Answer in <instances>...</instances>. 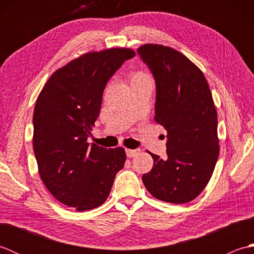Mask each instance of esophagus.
Instances as JSON below:
<instances>
[{"instance_id":"1","label":"esophagus","mask_w":254,"mask_h":254,"mask_svg":"<svg viewBox=\"0 0 254 254\" xmlns=\"http://www.w3.org/2000/svg\"><path fill=\"white\" fill-rule=\"evenodd\" d=\"M139 153H141V150L139 149H127V157L130 158L135 157V156H137Z\"/></svg>"}]
</instances>
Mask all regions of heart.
Listing matches in <instances>:
<instances>
[{"label":"heart","mask_w":254,"mask_h":254,"mask_svg":"<svg viewBox=\"0 0 254 254\" xmlns=\"http://www.w3.org/2000/svg\"><path fill=\"white\" fill-rule=\"evenodd\" d=\"M143 82H152L149 74L147 72L143 71V69H138V71H134L131 75V84H137Z\"/></svg>","instance_id":"obj_1"}]
</instances>
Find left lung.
<instances>
[{"label": "left lung", "instance_id": "obj_1", "mask_svg": "<svg viewBox=\"0 0 254 254\" xmlns=\"http://www.w3.org/2000/svg\"><path fill=\"white\" fill-rule=\"evenodd\" d=\"M138 55L152 71L157 94L155 121L167 132L166 160L152 154L143 175L147 191L160 201H193L213 175L219 155L217 112L203 72L174 48L146 44Z\"/></svg>", "mask_w": 254, "mask_h": 254}]
</instances>
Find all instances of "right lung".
<instances>
[{
  "label": "right lung",
  "mask_w": 254,
  "mask_h": 254,
  "mask_svg": "<svg viewBox=\"0 0 254 254\" xmlns=\"http://www.w3.org/2000/svg\"><path fill=\"white\" fill-rule=\"evenodd\" d=\"M134 56L130 48L86 52L57 69L37 98L32 146L38 172L48 191L77 212L105 203L127 160L123 147L89 145L87 137L107 82Z\"/></svg>",
  "instance_id": "1"
}]
</instances>
